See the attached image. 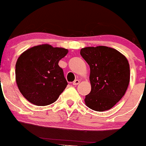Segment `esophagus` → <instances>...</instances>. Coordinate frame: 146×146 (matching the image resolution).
I'll use <instances>...</instances> for the list:
<instances>
[{
    "label": "esophagus",
    "mask_w": 146,
    "mask_h": 146,
    "mask_svg": "<svg viewBox=\"0 0 146 146\" xmlns=\"http://www.w3.org/2000/svg\"><path fill=\"white\" fill-rule=\"evenodd\" d=\"M79 83H80L79 80H75L73 82V85H74V86H77V85H78Z\"/></svg>",
    "instance_id": "1"
}]
</instances>
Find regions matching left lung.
I'll return each instance as SVG.
<instances>
[{"label":"left lung","instance_id":"left-lung-1","mask_svg":"<svg viewBox=\"0 0 146 146\" xmlns=\"http://www.w3.org/2000/svg\"><path fill=\"white\" fill-rule=\"evenodd\" d=\"M80 55L90 66L91 91L85 102L90 109H111L126 93L130 79L129 64L118 50L105 46L81 49Z\"/></svg>","mask_w":146,"mask_h":146}]
</instances>
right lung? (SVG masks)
Returning <instances> with one entry per match:
<instances>
[{"instance_id": "add662e5", "label": "right lung", "mask_w": 146, "mask_h": 146, "mask_svg": "<svg viewBox=\"0 0 146 146\" xmlns=\"http://www.w3.org/2000/svg\"><path fill=\"white\" fill-rule=\"evenodd\" d=\"M68 50L42 44L28 49L18 58L15 76L18 88L32 104L46 106L55 102L68 85L59 60Z\"/></svg>"}]
</instances>
